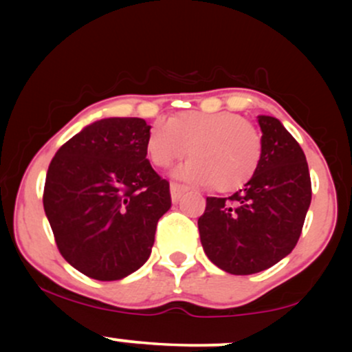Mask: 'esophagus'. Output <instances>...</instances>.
<instances>
[{"label": "esophagus", "instance_id": "34e87169", "mask_svg": "<svg viewBox=\"0 0 352 352\" xmlns=\"http://www.w3.org/2000/svg\"><path fill=\"white\" fill-rule=\"evenodd\" d=\"M184 192H187V187L180 184H170V195L172 201H179L180 197L184 195Z\"/></svg>", "mask_w": 352, "mask_h": 352}]
</instances>
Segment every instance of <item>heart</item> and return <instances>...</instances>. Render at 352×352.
Returning <instances> with one entry per match:
<instances>
[{"label": "heart", "mask_w": 352, "mask_h": 352, "mask_svg": "<svg viewBox=\"0 0 352 352\" xmlns=\"http://www.w3.org/2000/svg\"><path fill=\"white\" fill-rule=\"evenodd\" d=\"M147 155L159 168L170 167L177 179L199 185H215L230 192L248 182L263 153V139L252 122L233 112L184 111L167 120H157L147 135Z\"/></svg>", "instance_id": "b5f03b06"}]
</instances>
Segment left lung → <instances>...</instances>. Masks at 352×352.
Segmentation results:
<instances>
[{
    "mask_svg": "<svg viewBox=\"0 0 352 352\" xmlns=\"http://www.w3.org/2000/svg\"><path fill=\"white\" fill-rule=\"evenodd\" d=\"M263 153L254 175L228 199L207 197L199 218L208 260L232 274H253L293 252L311 204L308 162L278 119L258 116Z\"/></svg>",
    "mask_w": 352,
    "mask_h": 352,
    "instance_id": "1",
    "label": "left lung"
}]
</instances>
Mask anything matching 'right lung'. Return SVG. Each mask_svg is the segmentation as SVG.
Instances as JSON below:
<instances>
[{"instance_id":"add662e5","label":"right lung","mask_w":352,"mask_h":352,"mask_svg":"<svg viewBox=\"0 0 352 352\" xmlns=\"http://www.w3.org/2000/svg\"><path fill=\"white\" fill-rule=\"evenodd\" d=\"M148 131L139 117L100 119L67 140L47 168L43 204L56 245L89 278L137 272L170 208L168 182L147 160Z\"/></svg>"}]
</instances>
